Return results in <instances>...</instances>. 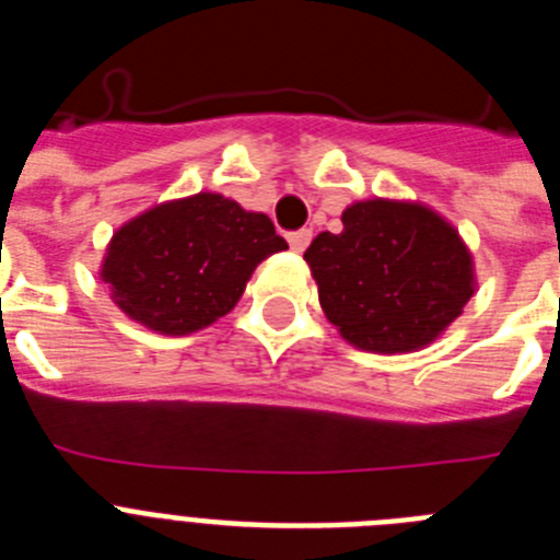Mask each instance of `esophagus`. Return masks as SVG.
<instances>
[{
    "label": "esophagus",
    "mask_w": 560,
    "mask_h": 560,
    "mask_svg": "<svg viewBox=\"0 0 560 560\" xmlns=\"http://www.w3.org/2000/svg\"><path fill=\"white\" fill-rule=\"evenodd\" d=\"M311 244V230H300V232H291L289 235V246L296 252V255H303Z\"/></svg>",
    "instance_id": "obj_1"
}]
</instances>
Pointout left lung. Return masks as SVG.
<instances>
[{"label":"left lung","instance_id":"obj_1","mask_svg":"<svg viewBox=\"0 0 560 560\" xmlns=\"http://www.w3.org/2000/svg\"><path fill=\"white\" fill-rule=\"evenodd\" d=\"M305 264L328 323L370 353L429 348L477 291L471 249L420 201H353L339 235L311 241Z\"/></svg>","mask_w":560,"mask_h":560}]
</instances>
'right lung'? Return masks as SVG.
Here are the masks:
<instances>
[{"label": "right lung", "mask_w": 560, "mask_h": 560, "mask_svg": "<svg viewBox=\"0 0 560 560\" xmlns=\"http://www.w3.org/2000/svg\"><path fill=\"white\" fill-rule=\"evenodd\" d=\"M283 249L269 215L205 190L126 221L108 241L101 280L128 319L187 336L230 314L257 264Z\"/></svg>", "instance_id": "1"}]
</instances>
